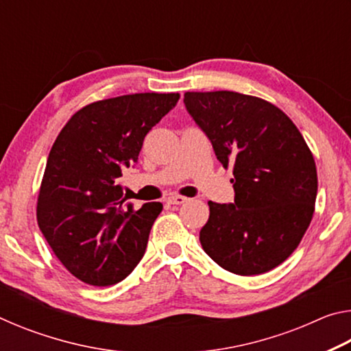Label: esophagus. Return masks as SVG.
Instances as JSON below:
<instances>
[{
    "label": "esophagus",
    "mask_w": 351,
    "mask_h": 351,
    "mask_svg": "<svg viewBox=\"0 0 351 351\" xmlns=\"http://www.w3.org/2000/svg\"><path fill=\"white\" fill-rule=\"evenodd\" d=\"M187 201H189V198L181 197V195H171V197L167 198V203H169V204H176V206L187 203Z\"/></svg>",
    "instance_id": "esophagus-1"
}]
</instances>
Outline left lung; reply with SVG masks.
<instances>
[{"instance_id":"left-lung-1","label":"left lung","mask_w":351,"mask_h":351,"mask_svg":"<svg viewBox=\"0 0 351 351\" xmlns=\"http://www.w3.org/2000/svg\"><path fill=\"white\" fill-rule=\"evenodd\" d=\"M184 105L223 167H234V203L209 201L201 246L234 274L274 269L299 246L314 213L317 171L304 136L282 110L246 94L186 93Z\"/></svg>"}]
</instances>
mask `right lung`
Wrapping results in <instances>:
<instances>
[{
  "mask_svg": "<svg viewBox=\"0 0 351 351\" xmlns=\"http://www.w3.org/2000/svg\"><path fill=\"white\" fill-rule=\"evenodd\" d=\"M180 94L141 93L83 106L57 136L41 181L37 221L71 274L94 287L125 278L145 252L161 203L134 210L119 178Z\"/></svg>",
  "mask_w": 351,
  "mask_h": 351,
  "instance_id": "obj_1",
  "label": "right lung"
}]
</instances>
